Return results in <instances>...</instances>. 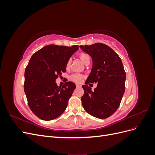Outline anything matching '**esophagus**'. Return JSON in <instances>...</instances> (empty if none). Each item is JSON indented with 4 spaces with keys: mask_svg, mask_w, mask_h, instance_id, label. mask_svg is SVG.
Instances as JSON below:
<instances>
[{
    "mask_svg": "<svg viewBox=\"0 0 155 155\" xmlns=\"http://www.w3.org/2000/svg\"><path fill=\"white\" fill-rule=\"evenodd\" d=\"M76 87H81V85H79V84H76Z\"/></svg>",
    "mask_w": 155,
    "mask_h": 155,
    "instance_id": "esophagus-1",
    "label": "esophagus"
}]
</instances>
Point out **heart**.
Masks as SVG:
<instances>
[{"instance_id":"1","label":"heart","mask_w":155,"mask_h":155,"mask_svg":"<svg viewBox=\"0 0 155 155\" xmlns=\"http://www.w3.org/2000/svg\"><path fill=\"white\" fill-rule=\"evenodd\" d=\"M79 58L81 60V61L85 64L87 61H89L91 59L90 56L88 54L86 53H81L79 54ZM70 63H71V59H69L67 63V68H68L70 65ZM83 76L80 74H74L71 76H70V79L73 81H75L76 83H81L83 80Z\"/></svg>"}]
</instances>
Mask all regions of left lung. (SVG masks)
Returning a JSON list of instances; mask_svg holds the SVG:
<instances>
[{
    "label": "left lung",
    "mask_w": 155,
    "mask_h": 155,
    "mask_svg": "<svg viewBox=\"0 0 155 155\" xmlns=\"http://www.w3.org/2000/svg\"><path fill=\"white\" fill-rule=\"evenodd\" d=\"M79 47L91 56L92 68L83 85V107L97 118H109L118 109L125 92L126 74L120 58L109 46L96 43ZM97 82L92 91L88 84ZM91 86V85H90Z\"/></svg>",
    "instance_id": "8db88e82"
}]
</instances>
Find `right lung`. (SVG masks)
Instances as JSON below:
<instances>
[{"instance_id":"right-lung-1","label":"right lung","mask_w":155,"mask_h":155,"mask_svg":"<svg viewBox=\"0 0 155 155\" xmlns=\"http://www.w3.org/2000/svg\"><path fill=\"white\" fill-rule=\"evenodd\" d=\"M78 49V45H49L30 58L25 72L24 89L31 110L40 119L52 120L66 109L76 85L68 81L58 87L55 80L66 72L67 61Z\"/></svg>"}]
</instances>
